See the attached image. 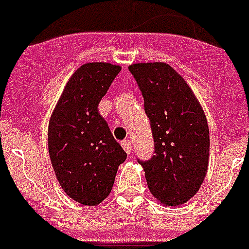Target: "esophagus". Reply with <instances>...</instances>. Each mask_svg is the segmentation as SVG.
Returning <instances> with one entry per match:
<instances>
[{"label":"esophagus","instance_id":"1","mask_svg":"<svg viewBox=\"0 0 249 249\" xmlns=\"http://www.w3.org/2000/svg\"><path fill=\"white\" fill-rule=\"evenodd\" d=\"M121 145H122L123 150L126 151L127 154H129L131 152V150H132V143H131V141L129 140H124V141L121 142Z\"/></svg>","mask_w":249,"mask_h":249}]
</instances>
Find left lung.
<instances>
[{"instance_id":"left-lung-1","label":"left lung","mask_w":249,"mask_h":249,"mask_svg":"<svg viewBox=\"0 0 249 249\" xmlns=\"http://www.w3.org/2000/svg\"><path fill=\"white\" fill-rule=\"evenodd\" d=\"M128 70L145 101L155 155L139 161L151 194L176 207L200 189L209 165V127L186 80L166 63H137Z\"/></svg>"}]
</instances>
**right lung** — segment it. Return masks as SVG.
<instances>
[{
    "label": "right lung",
    "mask_w": 249,
    "mask_h": 249,
    "mask_svg": "<svg viewBox=\"0 0 249 249\" xmlns=\"http://www.w3.org/2000/svg\"><path fill=\"white\" fill-rule=\"evenodd\" d=\"M120 71V65L109 63L78 68L49 121V155L56 179L65 194L83 205L95 207L109 195L127 157L98 112Z\"/></svg>",
    "instance_id": "add662e5"
}]
</instances>
